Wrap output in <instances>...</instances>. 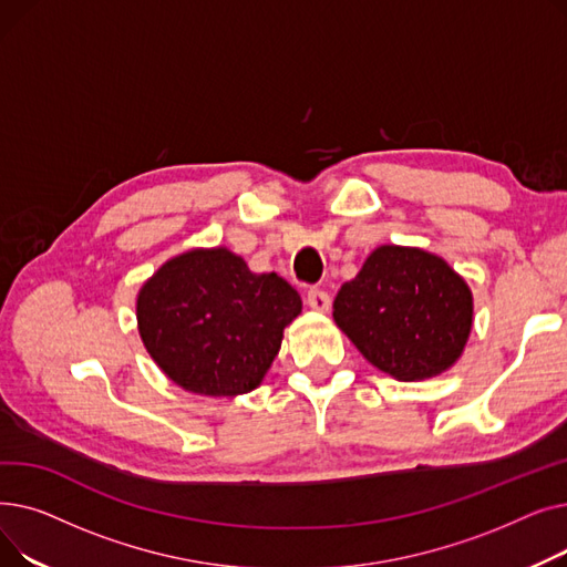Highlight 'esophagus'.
I'll list each match as a JSON object with an SVG mask.
<instances>
[{
  "instance_id": "obj_1",
  "label": "esophagus",
  "mask_w": 567,
  "mask_h": 567,
  "mask_svg": "<svg viewBox=\"0 0 567 567\" xmlns=\"http://www.w3.org/2000/svg\"><path fill=\"white\" fill-rule=\"evenodd\" d=\"M306 301H308V306H310L312 310H317V312H326V310L331 308V296H329V291H323V289H319V287H310V289H308Z\"/></svg>"
}]
</instances>
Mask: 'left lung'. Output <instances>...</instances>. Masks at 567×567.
Segmentation results:
<instances>
[{
	"instance_id": "obj_1",
	"label": "left lung",
	"mask_w": 567,
	"mask_h": 567,
	"mask_svg": "<svg viewBox=\"0 0 567 567\" xmlns=\"http://www.w3.org/2000/svg\"><path fill=\"white\" fill-rule=\"evenodd\" d=\"M333 317L381 372L400 381L449 370L466 344L473 299L441 257L381 246L336 296Z\"/></svg>"
}]
</instances>
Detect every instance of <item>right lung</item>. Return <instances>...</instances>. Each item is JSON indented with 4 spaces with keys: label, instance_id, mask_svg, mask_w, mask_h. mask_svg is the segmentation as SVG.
I'll return each instance as SVG.
<instances>
[{
    "label": "right lung",
    "instance_id": "add662e5",
    "mask_svg": "<svg viewBox=\"0 0 567 567\" xmlns=\"http://www.w3.org/2000/svg\"><path fill=\"white\" fill-rule=\"evenodd\" d=\"M301 296L276 274H250L225 248L190 250L163 264L137 296L140 336L182 389L231 398L261 383Z\"/></svg>",
    "mask_w": 567,
    "mask_h": 567
}]
</instances>
